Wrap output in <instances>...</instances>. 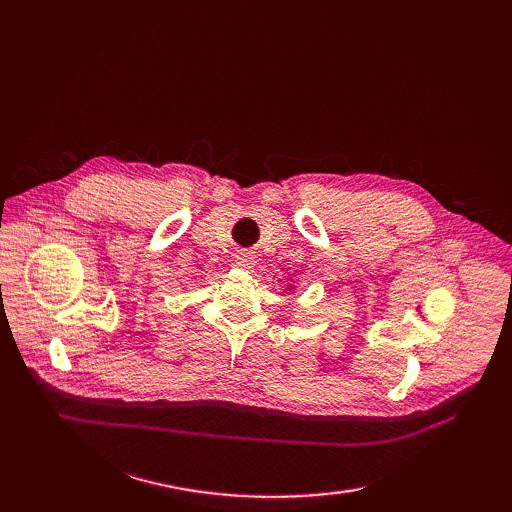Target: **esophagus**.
<instances>
[{
    "instance_id": "34e87169",
    "label": "esophagus",
    "mask_w": 512,
    "mask_h": 512,
    "mask_svg": "<svg viewBox=\"0 0 512 512\" xmlns=\"http://www.w3.org/2000/svg\"><path fill=\"white\" fill-rule=\"evenodd\" d=\"M235 262H237V267H241V269H252L254 262H256V254L250 252V250H239L235 254Z\"/></svg>"
}]
</instances>
